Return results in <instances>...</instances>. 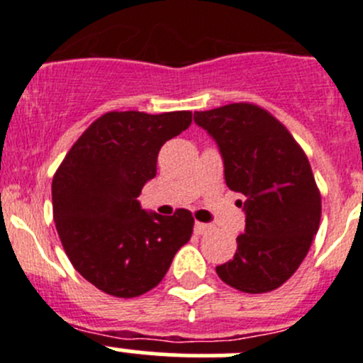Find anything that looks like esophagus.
<instances>
[{"label":"esophagus","instance_id":"obj_1","mask_svg":"<svg viewBox=\"0 0 363 363\" xmlns=\"http://www.w3.org/2000/svg\"><path fill=\"white\" fill-rule=\"evenodd\" d=\"M211 230H212V226L207 225V223H199V221L195 223V233H196V235H207Z\"/></svg>","mask_w":363,"mask_h":363}]
</instances>
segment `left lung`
Returning <instances> with one entry per match:
<instances>
[{"label": "left lung", "instance_id": "obj_1", "mask_svg": "<svg viewBox=\"0 0 363 363\" xmlns=\"http://www.w3.org/2000/svg\"><path fill=\"white\" fill-rule=\"evenodd\" d=\"M216 142L225 181L246 214L233 259L216 272L235 290L265 294L286 283L309 251L321 218V196L307 156L290 131L251 104L195 112Z\"/></svg>", "mask_w": 363, "mask_h": 363}]
</instances>
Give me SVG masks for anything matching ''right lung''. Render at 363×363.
I'll list each match as a JSON object with an SVG mask.
<instances>
[{"label": "right lung", "instance_id": "1", "mask_svg": "<svg viewBox=\"0 0 363 363\" xmlns=\"http://www.w3.org/2000/svg\"><path fill=\"white\" fill-rule=\"evenodd\" d=\"M191 124V112H108L73 144L52 179V212L77 272L105 294L131 298L163 279L193 233V216L142 208L161 145Z\"/></svg>", "mask_w": 363, "mask_h": 363}]
</instances>
